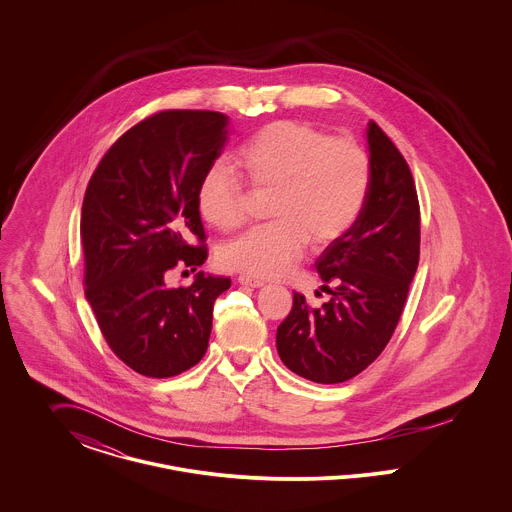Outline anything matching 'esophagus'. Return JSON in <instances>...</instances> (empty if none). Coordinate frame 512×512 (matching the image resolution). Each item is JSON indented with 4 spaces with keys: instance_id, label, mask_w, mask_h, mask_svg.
<instances>
[{
    "instance_id": "obj_1",
    "label": "esophagus",
    "mask_w": 512,
    "mask_h": 512,
    "mask_svg": "<svg viewBox=\"0 0 512 512\" xmlns=\"http://www.w3.org/2000/svg\"><path fill=\"white\" fill-rule=\"evenodd\" d=\"M238 282H240L242 286H249V288H263V286H265L263 280H257V278H251V276H240Z\"/></svg>"
}]
</instances>
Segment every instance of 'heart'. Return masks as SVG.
<instances>
[{"label": "heart", "mask_w": 512, "mask_h": 512, "mask_svg": "<svg viewBox=\"0 0 512 512\" xmlns=\"http://www.w3.org/2000/svg\"><path fill=\"white\" fill-rule=\"evenodd\" d=\"M236 165L255 192H272V220L224 245L220 265L257 280L288 274L309 240L326 245L343 236L359 219L372 180L357 142L299 121L267 124L238 149ZM195 203L211 226L230 232L244 222L247 195L242 180L215 163L203 172Z\"/></svg>", "instance_id": "b5f03b06"}]
</instances>
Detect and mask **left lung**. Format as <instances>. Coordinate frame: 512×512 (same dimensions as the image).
Listing matches in <instances>:
<instances>
[{
  "label": "left lung",
  "instance_id": "left-lung-1",
  "mask_svg": "<svg viewBox=\"0 0 512 512\" xmlns=\"http://www.w3.org/2000/svg\"><path fill=\"white\" fill-rule=\"evenodd\" d=\"M372 167L365 207L355 224L317 259L332 288L320 309L293 292L290 315L276 330V349L292 372L340 384L363 372L388 345L403 313L420 257V207L413 174L384 130L366 126Z\"/></svg>",
  "mask_w": 512,
  "mask_h": 512
}]
</instances>
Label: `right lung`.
I'll return each mask as SVG.
<instances>
[{
    "instance_id": "right-lung-1",
    "label": "right lung",
    "mask_w": 512,
    "mask_h": 512,
    "mask_svg": "<svg viewBox=\"0 0 512 512\" xmlns=\"http://www.w3.org/2000/svg\"><path fill=\"white\" fill-rule=\"evenodd\" d=\"M228 126L217 111L151 115L111 146L86 188V299L113 353L149 378H171L203 359L215 299L230 288V278L203 270L188 288L165 282L172 268L194 272L207 259L195 194Z\"/></svg>"
}]
</instances>
